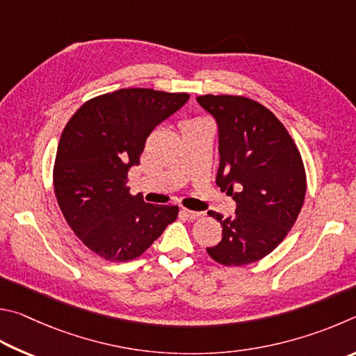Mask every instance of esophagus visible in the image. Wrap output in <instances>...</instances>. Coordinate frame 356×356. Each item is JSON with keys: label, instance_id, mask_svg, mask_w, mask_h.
<instances>
[{"label": "esophagus", "instance_id": "esophagus-1", "mask_svg": "<svg viewBox=\"0 0 356 356\" xmlns=\"http://www.w3.org/2000/svg\"><path fill=\"white\" fill-rule=\"evenodd\" d=\"M183 214L191 220H195L198 217H202V213H197V211H191V209H183Z\"/></svg>", "mask_w": 356, "mask_h": 356}]
</instances>
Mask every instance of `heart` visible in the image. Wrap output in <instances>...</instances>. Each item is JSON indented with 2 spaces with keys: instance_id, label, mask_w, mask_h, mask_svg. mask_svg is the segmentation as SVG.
<instances>
[{
  "instance_id": "heart-1",
  "label": "heart",
  "mask_w": 356,
  "mask_h": 356,
  "mask_svg": "<svg viewBox=\"0 0 356 356\" xmlns=\"http://www.w3.org/2000/svg\"><path fill=\"white\" fill-rule=\"evenodd\" d=\"M192 122H195V120H186V122L183 123V127H184V124H189V123H192Z\"/></svg>"
}]
</instances>
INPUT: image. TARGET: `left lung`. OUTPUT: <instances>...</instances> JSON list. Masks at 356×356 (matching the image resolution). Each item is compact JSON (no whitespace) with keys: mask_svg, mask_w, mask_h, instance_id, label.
<instances>
[{"mask_svg":"<svg viewBox=\"0 0 356 356\" xmlns=\"http://www.w3.org/2000/svg\"><path fill=\"white\" fill-rule=\"evenodd\" d=\"M197 102L217 123L216 183L236 202L233 217L208 213L220 222L222 241L207 252L223 266L254 263L275 250L303 207L302 156L283 123L258 102L233 95Z\"/></svg>","mask_w":356,"mask_h":356,"instance_id":"1","label":"left lung"}]
</instances>
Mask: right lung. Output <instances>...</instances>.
Wrapping results in <instances>:
<instances>
[{"label": "right lung", "instance_id": "right-lung-1", "mask_svg": "<svg viewBox=\"0 0 356 356\" xmlns=\"http://www.w3.org/2000/svg\"><path fill=\"white\" fill-rule=\"evenodd\" d=\"M188 99V93L120 89L84 103L62 131L56 198L70 228L102 258L140 257L177 220L178 207L131 195L127 177L149 133Z\"/></svg>", "mask_w": 356, "mask_h": 356}]
</instances>
